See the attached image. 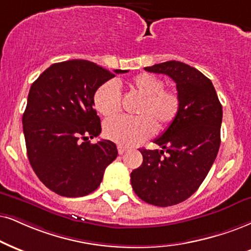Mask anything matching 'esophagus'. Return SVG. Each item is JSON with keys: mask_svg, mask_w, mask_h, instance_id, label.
I'll return each mask as SVG.
<instances>
[{"mask_svg": "<svg viewBox=\"0 0 251 251\" xmlns=\"http://www.w3.org/2000/svg\"><path fill=\"white\" fill-rule=\"evenodd\" d=\"M126 150H128V148L122 147V145H119V147H117V151H119V154H123Z\"/></svg>", "mask_w": 251, "mask_h": 251, "instance_id": "obj_1", "label": "esophagus"}]
</instances>
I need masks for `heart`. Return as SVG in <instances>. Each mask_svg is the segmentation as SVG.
I'll use <instances>...</instances> for the list:
<instances>
[{
    "instance_id": "obj_1",
    "label": "heart",
    "mask_w": 251,
    "mask_h": 251,
    "mask_svg": "<svg viewBox=\"0 0 251 251\" xmlns=\"http://www.w3.org/2000/svg\"><path fill=\"white\" fill-rule=\"evenodd\" d=\"M132 93L142 98L136 117H115L104 122L103 132L108 140L122 147H131L149 138L154 130L163 131L177 119L181 107L180 95L176 89L164 87L159 76L142 73L126 82ZM93 104L99 114L113 117L121 110V93L114 81L98 87Z\"/></svg>"
}]
</instances>
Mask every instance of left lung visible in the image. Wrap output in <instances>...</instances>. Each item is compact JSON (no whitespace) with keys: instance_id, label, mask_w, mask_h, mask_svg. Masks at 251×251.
I'll use <instances>...</instances> for the list:
<instances>
[{"instance_id":"8db88e82","label":"left lung","mask_w":251,"mask_h":251,"mask_svg":"<svg viewBox=\"0 0 251 251\" xmlns=\"http://www.w3.org/2000/svg\"><path fill=\"white\" fill-rule=\"evenodd\" d=\"M145 71L169 75L181 107L177 119L153 141L163 150L140 149L143 163L132 170L131 186L145 202L173 206L199 188L214 163L221 142L222 106L211 80L190 65L170 60Z\"/></svg>"}]
</instances>
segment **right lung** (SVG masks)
<instances>
[{
  "label": "right lung",
  "instance_id": "obj_1",
  "mask_svg": "<svg viewBox=\"0 0 251 251\" xmlns=\"http://www.w3.org/2000/svg\"><path fill=\"white\" fill-rule=\"evenodd\" d=\"M114 73L88 60L51 65L31 85L23 132L27 158L39 180L54 193L83 197L100 186L104 170L117 157L108 140L92 144L101 132L93 95Z\"/></svg>",
  "mask_w": 251,
  "mask_h": 251
}]
</instances>
